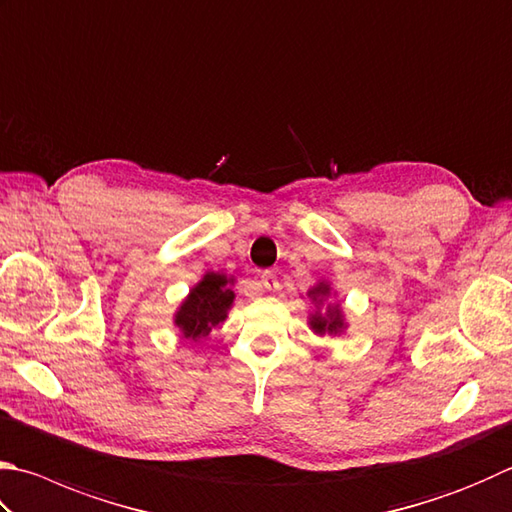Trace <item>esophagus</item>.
<instances>
[{
	"label": "esophagus",
	"mask_w": 512,
	"mask_h": 512,
	"mask_svg": "<svg viewBox=\"0 0 512 512\" xmlns=\"http://www.w3.org/2000/svg\"><path fill=\"white\" fill-rule=\"evenodd\" d=\"M260 287H263L265 292H276V289L281 287V283H278L276 274H272V272H263V276H260Z\"/></svg>",
	"instance_id": "esophagus-1"
}]
</instances>
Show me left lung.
Masks as SVG:
<instances>
[{"mask_svg": "<svg viewBox=\"0 0 512 512\" xmlns=\"http://www.w3.org/2000/svg\"><path fill=\"white\" fill-rule=\"evenodd\" d=\"M332 296V287L327 281H318L310 292H307V298L314 303V312L307 316V325L310 330L318 336L330 334V336H339L347 330V321L343 314V307L339 303H323Z\"/></svg>", "mask_w": 512, "mask_h": 512, "instance_id": "obj_1", "label": "left lung"}]
</instances>
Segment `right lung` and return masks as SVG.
<instances>
[{
	"label": "right lung",
	"mask_w": 512,
	"mask_h": 512,
	"mask_svg": "<svg viewBox=\"0 0 512 512\" xmlns=\"http://www.w3.org/2000/svg\"><path fill=\"white\" fill-rule=\"evenodd\" d=\"M234 276L207 272L200 281L189 289L185 301L173 314V325L178 327L182 339L198 341L211 332V327L223 323L231 305H234Z\"/></svg>",
	"instance_id": "obj_1"
}]
</instances>
